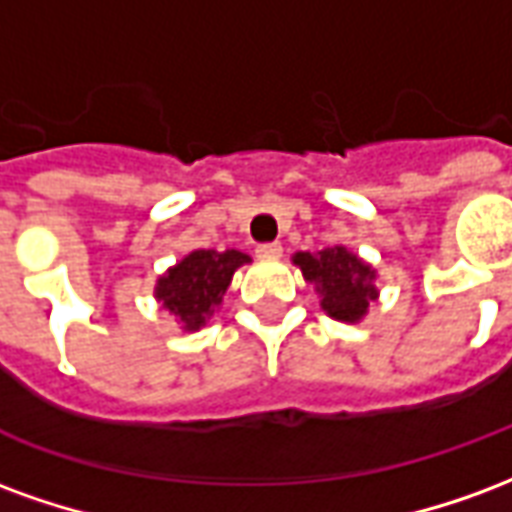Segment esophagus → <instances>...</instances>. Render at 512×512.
Masks as SVG:
<instances>
[{
    "instance_id": "obj_1",
    "label": "esophagus",
    "mask_w": 512,
    "mask_h": 512,
    "mask_svg": "<svg viewBox=\"0 0 512 512\" xmlns=\"http://www.w3.org/2000/svg\"><path fill=\"white\" fill-rule=\"evenodd\" d=\"M255 255H257V257H263V260H274V257L282 255V244H279V241H268V244H257Z\"/></svg>"
}]
</instances>
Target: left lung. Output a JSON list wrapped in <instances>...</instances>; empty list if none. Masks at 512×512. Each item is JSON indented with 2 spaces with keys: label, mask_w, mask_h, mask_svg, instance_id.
<instances>
[{
  "label": "left lung",
  "mask_w": 512,
  "mask_h": 512,
  "mask_svg": "<svg viewBox=\"0 0 512 512\" xmlns=\"http://www.w3.org/2000/svg\"><path fill=\"white\" fill-rule=\"evenodd\" d=\"M304 271L307 282H315L323 296V310L337 321H359L367 312V304L376 299L373 271L343 246L323 249L318 255L299 252L293 257Z\"/></svg>",
  "instance_id": "1"
}]
</instances>
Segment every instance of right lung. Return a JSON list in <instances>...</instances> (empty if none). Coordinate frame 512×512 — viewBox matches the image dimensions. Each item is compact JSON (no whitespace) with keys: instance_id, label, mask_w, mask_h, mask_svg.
Here are the masks:
<instances>
[{"instance_id":"obj_1","label":"right lung","mask_w":512,"mask_h":512,"mask_svg":"<svg viewBox=\"0 0 512 512\" xmlns=\"http://www.w3.org/2000/svg\"><path fill=\"white\" fill-rule=\"evenodd\" d=\"M249 263V255L238 249H197L183 257L178 266L169 268L167 277L158 279L156 299L167 307L183 329H200L222 304L224 290L238 266Z\"/></svg>"}]
</instances>
